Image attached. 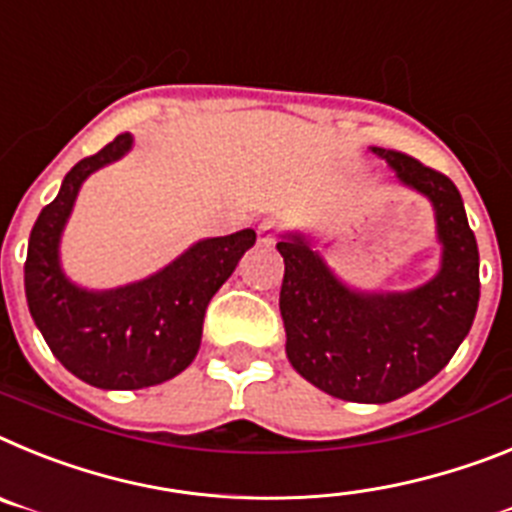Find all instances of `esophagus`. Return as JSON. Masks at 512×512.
Segmentation results:
<instances>
[{
	"mask_svg": "<svg viewBox=\"0 0 512 512\" xmlns=\"http://www.w3.org/2000/svg\"><path fill=\"white\" fill-rule=\"evenodd\" d=\"M275 239H278V226H275V221H262L257 226V242L270 247V244H275Z\"/></svg>",
	"mask_w": 512,
	"mask_h": 512,
	"instance_id": "34e87169",
	"label": "esophagus"
}]
</instances>
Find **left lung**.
<instances>
[{
    "label": "left lung",
    "instance_id": "obj_1",
    "mask_svg": "<svg viewBox=\"0 0 512 512\" xmlns=\"http://www.w3.org/2000/svg\"><path fill=\"white\" fill-rule=\"evenodd\" d=\"M438 216L443 268L410 293L361 296L335 281L301 239H283L281 317L286 353L306 381L345 402L384 404L420 389L469 335L479 304V250L464 201L443 172L373 146Z\"/></svg>",
    "mask_w": 512,
    "mask_h": 512
}]
</instances>
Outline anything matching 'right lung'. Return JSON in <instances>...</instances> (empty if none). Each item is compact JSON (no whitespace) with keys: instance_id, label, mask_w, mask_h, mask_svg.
Instances as JSON below:
<instances>
[{"instance_id":"obj_1","label":"right lung","mask_w":512,"mask_h":512,"mask_svg":"<svg viewBox=\"0 0 512 512\" xmlns=\"http://www.w3.org/2000/svg\"><path fill=\"white\" fill-rule=\"evenodd\" d=\"M128 146L131 136L121 133L71 167L30 231L25 260V296L43 340L61 366L97 389H144L185 371L201 348L213 293L255 244V231L244 229L198 242L149 281L108 293L71 286L59 268L66 216L84 177L123 157Z\"/></svg>"}]
</instances>
